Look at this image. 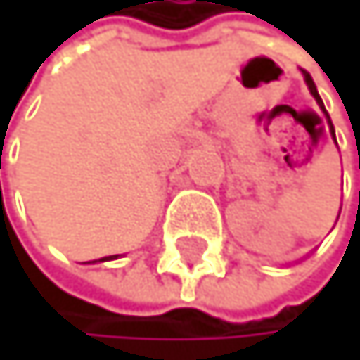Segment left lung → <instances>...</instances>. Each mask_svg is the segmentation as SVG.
Instances as JSON below:
<instances>
[{
  "mask_svg": "<svg viewBox=\"0 0 360 360\" xmlns=\"http://www.w3.org/2000/svg\"><path fill=\"white\" fill-rule=\"evenodd\" d=\"M304 74V81H307V85H309V92L314 94V98L318 101V105L325 110V105H322V98H320V94H318V89H316V83H314V78L309 76V72H302ZM325 115H327V110H325ZM327 119H329V115H327ZM329 130H331V135H334V126H331V121H329ZM336 139V137H334Z\"/></svg>",
  "mask_w": 360,
  "mask_h": 360,
  "instance_id": "left-lung-1",
  "label": "left lung"
}]
</instances>
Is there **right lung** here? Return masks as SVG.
I'll return each instance as SVG.
<instances>
[{
	"instance_id": "add662e5",
	"label": "right lung",
	"mask_w": 360,
	"mask_h": 360,
	"mask_svg": "<svg viewBox=\"0 0 360 360\" xmlns=\"http://www.w3.org/2000/svg\"><path fill=\"white\" fill-rule=\"evenodd\" d=\"M117 255H112V257H103V259H98V262H105V259H115Z\"/></svg>"
}]
</instances>
